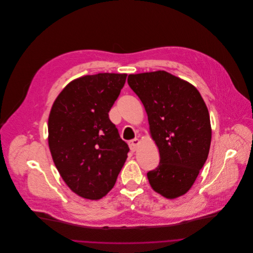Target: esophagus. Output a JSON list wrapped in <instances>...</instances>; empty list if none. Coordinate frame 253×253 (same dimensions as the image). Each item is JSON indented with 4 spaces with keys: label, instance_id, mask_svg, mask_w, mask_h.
I'll list each match as a JSON object with an SVG mask.
<instances>
[{
    "label": "esophagus",
    "instance_id": "1",
    "mask_svg": "<svg viewBox=\"0 0 253 253\" xmlns=\"http://www.w3.org/2000/svg\"><path fill=\"white\" fill-rule=\"evenodd\" d=\"M138 144H139V139L138 138H133V139L128 141V146H129L131 151H135L138 147Z\"/></svg>",
    "mask_w": 253,
    "mask_h": 253
}]
</instances>
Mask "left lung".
Returning a JSON list of instances; mask_svg holds the SVG:
<instances>
[{"label": "left lung", "instance_id": "obj_1", "mask_svg": "<svg viewBox=\"0 0 253 253\" xmlns=\"http://www.w3.org/2000/svg\"><path fill=\"white\" fill-rule=\"evenodd\" d=\"M127 83L147 114L160 165L147 172L150 186L172 199L186 193L206 164L211 141L209 110L191 84L165 71L129 75Z\"/></svg>", "mask_w": 253, "mask_h": 253}]
</instances>
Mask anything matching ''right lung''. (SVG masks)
I'll return each instance as SVG.
<instances>
[{"label": "right lung", "instance_id": "add662e5", "mask_svg": "<svg viewBox=\"0 0 253 253\" xmlns=\"http://www.w3.org/2000/svg\"><path fill=\"white\" fill-rule=\"evenodd\" d=\"M126 74H96L71 82L58 95L47 123L48 146L67 185L91 200L115 185L128 153L109 112Z\"/></svg>", "mask_w": 253, "mask_h": 253}]
</instances>
